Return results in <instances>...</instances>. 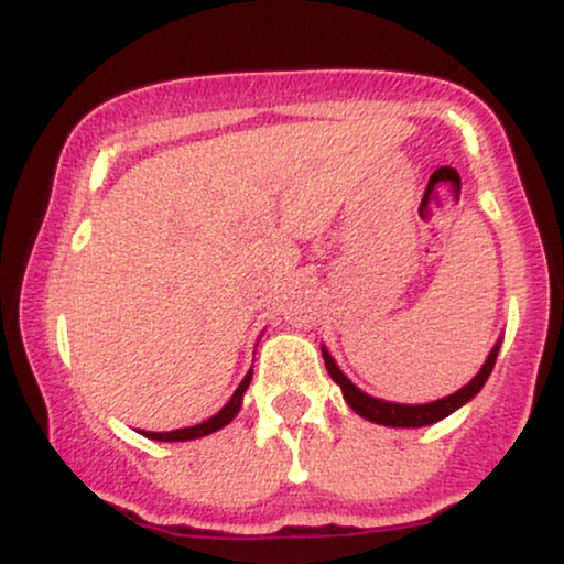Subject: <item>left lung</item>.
<instances>
[{"instance_id":"obj_1","label":"left lung","mask_w":564,"mask_h":564,"mask_svg":"<svg viewBox=\"0 0 564 564\" xmlns=\"http://www.w3.org/2000/svg\"><path fill=\"white\" fill-rule=\"evenodd\" d=\"M498 347H501V341H498V345L490 349L488 360H485L480 373H477V377L471 379L469 384H464L462 390L448 394V398H440V400H435V403H424V405L387 403V400L371 398V394L358 390V387H355L352 381H349L345 373L339 371V366L334 364V358L328 355L326 347H323V360H326V371L332 373V379L341 387V394H345L347 405L352 408L358 416H364L373 424H384V426H426V424L440 422V419L451 416L453 411H458V408H462L464 403H469V400L482 390V384L488 381L490 371H494V366H496Z\"/></svg>"}]
</instances>
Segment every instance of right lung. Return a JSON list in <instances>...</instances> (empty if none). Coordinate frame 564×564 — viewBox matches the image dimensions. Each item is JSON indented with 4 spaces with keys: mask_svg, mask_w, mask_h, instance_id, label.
I'll use <instances>...</instances> for the list:
<instances>
[{
    "mask_svg": "<svg viewBox=\"0 0 564 564\" xmlns=\"http://www.w3.org/2000/svg\"><path fill=\"white\" fill-rule=\"evenodd\" d=\"M249 381H251V371L246 373L241 384H238V390L232 392V398L228 400V405H225L219 413H215V416H212V419H206V422H200V424H196V426H185V430H172V432H142V435L151 437V440H161V443H183V440H196V437L212 435V432L223 430V426L230 424L232 419H236V413L241 411V400H243L246 387H249Z\"/></svg>",
    "mask_w": 564,
    "mask_h": 564,
    "instance_id": "obj_1",
    "label": "right lung"
}]
</instances>
